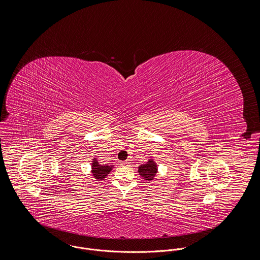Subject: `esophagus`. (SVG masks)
Here are the masks:
<instances>
[{
    "mask_svg": "<svg viewBox=\"0 0 260 260\" xmlns=\"http://www.w3.org/2000/svg\"><path fill=\"white\" fill-rule=\"evenodd\" d=\"M122 166H130V161L129 160H125L122 162Z\"/></svg>",
    "mask_w": 260,
    "mask_h": 260,
    "instance_id": "obj_1",
    "label": "esophagus"
}]
</instances>
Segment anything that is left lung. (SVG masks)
Returning <instances> with one entry per match:
<instances>
[{"label": "left lung", "instance_id": "1", "mask_svg": "<svg viewBox=\"0 0 260 260\" xmlns=\"http://www.w3.org/2000/svg\"><path fill=\"white\" fill-rule=\"evenodd\" d=\"M156 171H157V167L152 159H149L147 164L141 165L138 168V172L141 175V177H143L144 180H148V181L154 178Z\"/></svg>", "mask_w": 260, "mask_h": 260}]
</instances>
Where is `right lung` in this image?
Returning <instances> with one entry per match:
<instances>
[{
  "instance_id": "right-lung-1",
  "label": "right lung",
  "mask_w": 260,
  "mask_h": 260,
  "mask_svg": "<svg viewBox=\"0 0 260 260\" xmlns=\"http://www.w3.org/2000/svg\"><path fill=\"white\" fill-rule=\"evenodd\" d=\"M112 169H113V167L100 165L95 158H94V160L92 162V175L98 180L105 179L106 176L111 172Z\"/></svg>"
}]
</instances>
